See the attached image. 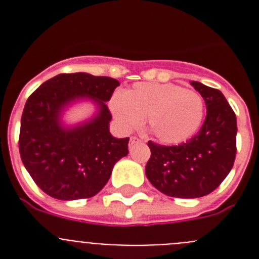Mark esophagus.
<instances>
[{
    "label": "esophagus",
    "instance_id": "1",
    "mask_svg": "<svg viewBox=\"0 0 259 259\" xmlns=\"http://www.w3.org/2000/svg\"><path fill=\"white\" fill-rule=\"evenodd\" d=\"M136 143H141V140L139 139V137L132 136L131 140H130V148H132V145H134V144H136Z\"/></svg>",
    "mask_w": 259,
    "mask_h": 259
}]
</instances>
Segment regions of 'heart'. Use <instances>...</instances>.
Segmentation results:
<instances>
[{
    "label": "heart",
    "instance_id": "1",
    "mask_svg": "<svg viewBox=\"0 0 259 259\" xmlns=\"http://www.w3.org/2000/svg\"><path fill=\"white\" fill-rule=\"evenodd\" d=\"M110 107L125 130L139 127L146 118L153 136L164 144L189 140L205 116L200 93L170 83L135 84L123 96H114Z\"/></svg>",
    "mask_w": 259,
    "mask_h": 259
}]
</instances>
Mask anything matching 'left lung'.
Listing matches in <instances>:
<instances>
[{
  "label": "left lung",
  "instance_id": "obj_1",
  "mask_svg": "<svg viewBox=\"0 0 259 259\" xmlns=\"http://www.w3.org/2000/svg\"><path fill=\"white\" fill-rule=\"evenodd\" d=\"M206 104L202 128L180 145H159L153 141L145 174L166 196L197 198L211 193L230 174L236 158V115L221 91L192 81Z\"/></svg>",
  "mask_w": 259,
  "mask_h": 259
}]
</instances>
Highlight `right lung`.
<instances>
[{
	"mask_svg": "<svg viewBox=\"0 0 259 259\" xmlns=\"http://www.w3.org/2000/svg\"><path fill=\"white\" fill-rule=\"evenodd\" d=\"M118 80L85 72L59 74L41 84L26 102L20 120L19 153L26 170L41 191L57 200L93 197L110 179L113 167L128 154L130 139L109 132V101ZM99 105L92 121L66 130L61 109L77 98Z\"/></svg>",
	"mask_w": 259,
	"mask_h": 259,
	"instance_id": "obj_1",
	"label": "right lung"
}]
</instances>
